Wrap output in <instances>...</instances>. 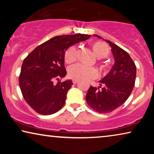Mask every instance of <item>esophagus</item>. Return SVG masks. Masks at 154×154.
I'll list each match as a JSON object with an SVG mask.
<instances>
[{"instance_id": "obj_1", "label": "esophagus", "mask_w": 154, "mask_h": 154, "mask_svg": "<svg viewBox=\"0 0 154 154\" xmlns=\"http://www.w3.org/2000/svg\"><path fill=\"white\" fill-rule=\"evenodd\" d=\"M78 82H79V80H75V79L73 80V84H76Z\"/></svg>"}]
</instances>
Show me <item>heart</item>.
<instances>
[{
    "label": "heart",
    "mask_w": 154,
    "mask_h": 154,
    "mask_svg": "<svg viewBox=\"0 0 154 154\" xmlns=\"http://www.w3.org/2000/svg\"><path fill=\"white\" fill-rule=\"evenodd\" d=\"M92 52L97 59L106 57L110 52V49L107 44L102 41H95L92 43ZM76 48L74 46L70 47L66 50L64 54V60L66 64H71L76 60ZM102 69H106L105 65L101 66ZM69 77L75 80H90L97 77L98 73L96 69L93 67L83 66L81 64H75L69 67L68 70Z\"/></svg>",
    "instance_id": "obj_1"
}]
</instances>
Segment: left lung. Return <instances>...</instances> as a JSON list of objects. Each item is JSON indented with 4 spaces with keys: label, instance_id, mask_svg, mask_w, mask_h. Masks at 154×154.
I'll return each instance as SVG.
<instances>
[{
    "label": "left lung",
    "instance_id": "left-lung-1",
    "mask_svg": "<svg viewBox=\"0 0 154 154\" xmlns=\"http://www.w3.org/2000/svg\"><path fill=\"white\" fill-rule=\"evenodd\" d=\"M93 35L102 38L98 35ZM103 40L111 46L114 64L100 81V87L90 86L85 97L88 105L102 113L111 112L125 102L133 90L136 79V66L129 54L109 40Z\"/></svg>",
    "mask_w": 154,
    "mask_h": 154
}]
</instances>
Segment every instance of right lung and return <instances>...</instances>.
Instances as JSON below:
<instances>
[{
  "instance_id": "1",
  "label": "right lung",
  "mask_w": 154,
  "mask_h": 154,
  "mask_svg": "<svg viewBox=\"0 0 154 154\" xmlns=\"http://www.w3.org/2000/svg\"><path fill=\"white\" fill-rule=\"evenodd\" d=\"M90 36L81 33L55 36L35 48L24 59L19 77L20 87L25 101L35 111L50 115L62 108L73 85L71 80L60 81L66 74L65 52ZM54 80L58 83L54 84Z\"/></svg>"
}]
</instances>
